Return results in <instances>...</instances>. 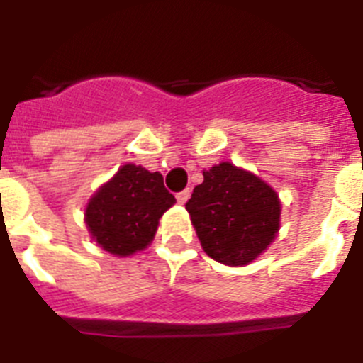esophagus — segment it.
Masks as SVG:
<instances>
[{"label":"esophagus","mask_w":363,"mask_h":363,"mask_svg":"<svg viewBox=\"0 0 363 363\" xmlns=\"http://www.w3.org/2000/svg\"><path fill=\"white\" fill-rule=\"evenodd\" d=\"M189 196H191V191H189V189H185V191H182V192H178V194H176V200H178V203L185 205V203H187Z\"/></svg>","instance_id":"34e87169"}]
</instances>
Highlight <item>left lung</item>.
I'll list each match as a JSON object with an SVG mask.
<instances>
[{
	"instance_id": "1",
	"label": "left lung",
	"mask_w": 363,
	"mask_h": 363,
	"mask_svg": "<svg viewBox=\"0 0 363 363\" xmlns=\"http://www.w3.org/2000/svg\"><path fill=\"white\" fill-rule=\"evenodd\" d=\"M207 256L230 267L255 262L280 230L278 192L251 171L221 162L203 171L185 203Z\"/></svg>"
}]
</instances>
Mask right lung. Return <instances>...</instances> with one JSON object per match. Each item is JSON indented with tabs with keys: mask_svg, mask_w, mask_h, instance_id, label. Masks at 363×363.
Segmentation results:
<instances>
[{
	"mask_svg": "<svg viewBox=\"0 0 363 363\" xmlns=\"http://www.w3.org/2000/svg\"><path fill=\"white\" fill-rule=\"evenodd\" d=\"M174 203L160 172L125 163L85 205V225L96 245L125 258L152 243L160 218Z\"/></svg>",
	"mask_w": 363,
	"mask_h": 363,
	"instance_id": "1",
	"label": "right lung"
}]
</instances>
